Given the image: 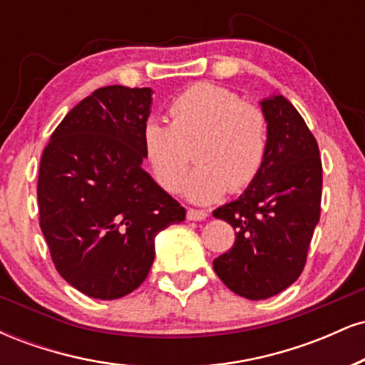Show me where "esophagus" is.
<instances>
[{
    "instance_id": "obj_1",
    "label": "esophagus",
    "mask_w": 365,
    "mask_h": 365,
    "mask_svg": "<svg viewBox=\"0 0 365 365\" xmlns=\"http://www.w3.org/2000/svg\"><path fill=\"white\" fill-rule=\"evenodd\" d=\"M187 217L190 221H202L207 217V211H204V209H194V207H188L187 211Z\"/></svg>"
}]
</instances>
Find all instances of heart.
<instances>
[{"label":"heart","mask_w":365,"mask_h":365,"mask_svg":"<svg viewBox=\"0 0 365 365\" xmlns=\"http://www.w3.org/2000/svg\"><path fill=\"white\" fill-rule=\"evenodd\" d=\"M171 125L150 118L142 127V145L159 185L175 192L192 163L187 195L209 202L240 192L257 178L267 154V118L255 104L223 86L197 82L170 104Z\"/></svg>","instance_id":"1"}]
</instances>
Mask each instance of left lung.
<instances>
[{"label": "left lung", "instance_id": "1", "mask_svg": "<svg viewBox=\"0 0 365 365\" xmlns=\"http://www.w3.org/2000/svg\"><path fill=\"white\" fill-rule=\"evenodd\" d=\"M261 104L267 118L261 173L237 200L212 211L235 230V244L212 266L249 300L278 295L302 274L322 194L319 148L300 113L283 96Z\"/></svg>", "mask_w": 365, "mask_h": 365}]
</instances>
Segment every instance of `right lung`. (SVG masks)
Listing matches in <instances>:
<instances>
[{
  "label": "right lung",
  "instance_id": "1",
  "mask_svg": "<svg viewBox=\"0 0 365 365\" xmlns=\"http://www.w3.org/2000/svg\"><path fill=\"white\" fill-rule=\"evenodd\" d=\"M150 92L94 91L63 118L41 158L39 226L53 264L92 299L139 288L156 254L154 237L187 215L140 166Z\"/></svg>",
  "mask_w": 365,
  "mask_h": 365
}]
</instances>
